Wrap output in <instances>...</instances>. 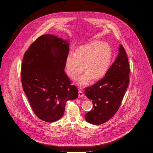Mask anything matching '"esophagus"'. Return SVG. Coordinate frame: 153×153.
<instances>
[{"instance_id": "1", "label": "esophagus", "mask_w": 153, "mask_h": 153, "mask_svg": "<svg viewBox=\"0 0 153 153\" xmlns=\"http://www.w3.org/2000/svg\"><path fill=\"white\" fill-rule=\"evenodd\" d=\"M79 96L80 97H84V94L82 93V92L81 90L79 91Z\"/></svg>"}]
</instances>
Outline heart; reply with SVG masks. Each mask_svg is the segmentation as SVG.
Wrapping results in <instances>:
<instances>
[{"mask_svg": "<svg viewBox=\"0 0 153 153\" xmlns=\"http://www.w3.org/2000/svg\"><path fill=\"white\" fill-rule=\"evenodd\" d=\"M112 58V50L109 45L95 41L79 47L75 53H69L66 59V73L72 80L77 79L83 71L85 72L77 84L84 87L94 81L105 76L109 68Z\"/></svg>", "mask_w": 153, "mask_h": 153, "instance_id": "obj_1", "label": "heart"}]
</instances>
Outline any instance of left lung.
Listing matches in <instances>:
<instances>
[{"label":"left lung","mask_w":153,"mask_h":153,"mask_svg":"<svg viewBox=\"0 0 153 153\" xmlns=\"http://www.w3.org/2000/svg\"><path fill=\"white\" fill-rule=\"evenodd\" d=\"M118 55L105 76L85 89L92 100L93 109L85 115L88 123L99 125L114 116L119 109L129 83L130 68L126 53L119 45Z\"/></svg>","instance_id":"8db88e82"}]
</instances>
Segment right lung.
<instances>
[{"label":"right lung","instance_id":"obj_1","mask_svg":"<svg viewBox=\"0 0 153 153\" xmlns=\"http://www.w3.org/2000/svg\"><path fill=\"white\" fill-rule=\"evenodd\" d=\"M68 41L42 35L25 52L22 64L23 91L37 117L46 122L61 118L66 102L78 97V90L64 71Z\"/></svg>","mask_w":153,"mask_h":153}]
</instances>
